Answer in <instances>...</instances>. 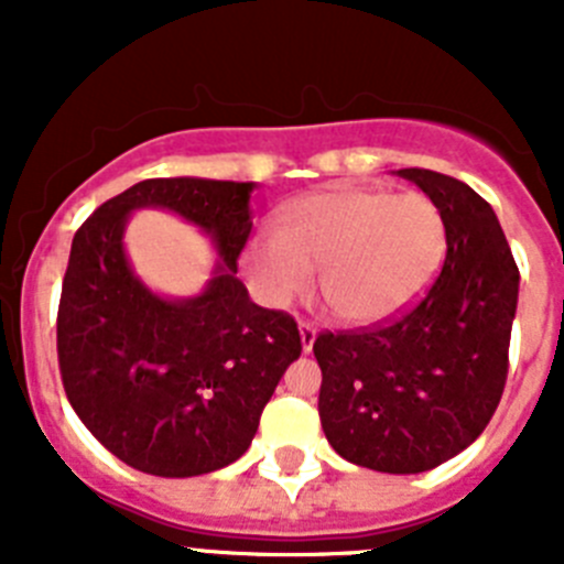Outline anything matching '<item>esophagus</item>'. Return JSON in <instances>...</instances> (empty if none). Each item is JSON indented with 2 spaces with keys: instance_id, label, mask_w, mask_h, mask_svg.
<instances>
[{
  "instance_id": "obj_1",
  "label": "esophagus",
  "mask_w": 564,
  "mask_h": 564,
  "mask_svg": "<svg viewBox=\"0 0 564 564\" xmlns=\"http://www.w3.org/2000/svg\"><path fill=\"white\" fill-rule=\"evenodd\" d=\"M299 336H302V350L311 352L313 341H316V327L311 322H299Z\"/></svg>"
}]
</instances>
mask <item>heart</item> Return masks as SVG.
Instances as JSON below:
<instances>
[{
    "instance_id": "b5f03b06",
    "label": "heart",
    "mask_w": 564,
    "mask_h": 564,
    "mask_svg": "<svg viewBox=\"0 0 564 564\" xmlns=\"http://www.w3.org/2000/svg\"><path fill=\"white\" fill-rule=\"evenodd\" d=\"M443 253L446 223L432 197L338 186L293 200L279 231L259 228L246 265L271 305H288L318 268L333 313L350 325H376L421 299Z\"/></svg>"
}]
</instances>
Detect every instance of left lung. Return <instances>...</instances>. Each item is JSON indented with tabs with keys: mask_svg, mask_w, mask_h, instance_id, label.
I'll return each instance as SVG.
<instances>
[{
	"mask_svg": "<svg viewBox=\"0 0 564 564\" xmlns=\"http://www.w3.org/2000/svg\"><path fill=\"white\" fill-rule=\"evenodd\" d=\"M446 223L441 276L410 313L372 330L322 333L318 417L356 466L417 475L482 435L508 376L520 271L495 208L449 174L398 169Z\"/></svg>",
	"mask_w": 564,
	"mask_h": 564,
	"instance_id": "8db88e82",
	"label": "left lung"
}]
</instances>
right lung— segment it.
Here are the masks:
<instances>
[{"mask_svg": "<svg viewBox=\"0 0 564 564\" xmlns=\"http://www.w3.org/2000/svg\"><path fill=\"white\" fill-rule=\"evenodd\" d=\"M253 183L154 177L96 208L73 237L58 302L67 401L101 446L154 477H197L239 460L279 378L302 352L288 313L253 305L237 276ZM138 207L200 227L218 259L197 297L134 278L122 231Z\"/></svg>", "mask_w": 564, "mask_h": 564, "instance_id": "1", "label": "right lung"}]
</instances>
